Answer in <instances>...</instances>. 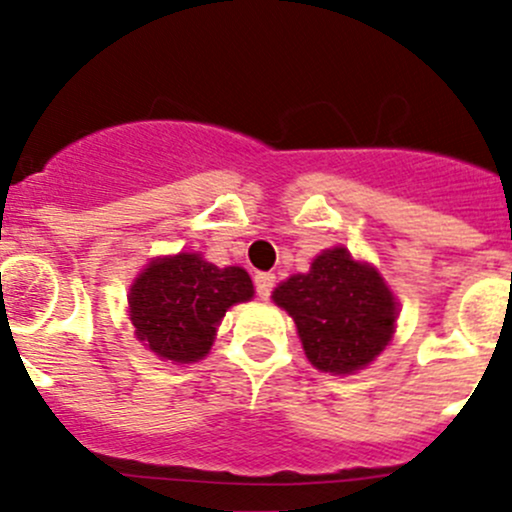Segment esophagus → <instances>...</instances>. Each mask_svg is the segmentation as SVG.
Listing matches in <instances>:
<instances>
[{
	"label": "esophagus",
	"instance_id": "esophagus-1",
	"mask_svg": "<svg viewBox=\"0 0 512 512\" xmlns=\"http://www.w3.org/2000/svg\"><path fill=\"white\" fill-rule=\"evenodd\" d=\"M272 287H275V275H270V272H257L255 275L257 297L267 299L272 294Z\"/></svg>",
	"mask_w": 512,
	"mask_h": 512
}]
</instances>
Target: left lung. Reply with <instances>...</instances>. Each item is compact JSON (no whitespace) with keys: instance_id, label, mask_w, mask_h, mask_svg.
Segmentation results:
<instances>
[{"instance_id":"left-lung-1","label":"left lung","mask_w":512,"mask_h":512,"mask_svg":"<svg viewBox=\"0 0 512 512\" xmlns=\"http://www.w3.org/2000/svg\"><path fill=\"white\" fill-rule=\"evenodd\" d=\"M272 299L297 324L307 359L329 374H352L374 361L394 332V294L344 247L324 250L307 275L289 277Z\"/></svg>"}]
</instances>
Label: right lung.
<instances>
[{
	"label": "right lung",
	"mask_w": 512,
	"mask_h": 512,
	"mask_svg": "<svg viewBox=\"0 0 512 512\" xmlns=\"http://www.w3.org/2000/svg\"><path fill=\"white\" fill-rule=\"evenodd\" d=\"M252 297V280L242 267H215L203 257L180 252L151 262L131 287V319L151 352L170 361L203 359L225 312Z\"/></svg>",
	"instance_id": "obj_1"
}]
</instances>
